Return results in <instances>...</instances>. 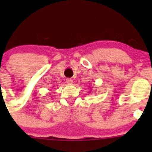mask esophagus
I'll return each mask as SVG.
<instances>
[{
    "mask_svg": "<svg viewBox=\"0 0 152 152\" xmlns=\"http://www.w3.org/2000/svg\"><path fill=\"white\" fill-rule=\"evenodd\" d=\"M66 82L67 84H69V85H70V84L73 83V80H72L71 79H66Z\"/></svg>",
    "mask_w": 152,
    "mask_h": 152,
    "instance_id": "obj_1",
    "label": "esophagus"
}]
</instances>
